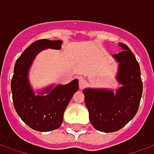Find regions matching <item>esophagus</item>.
Returning a JSON list of instances; mask_svg holds the SVG:
<instances>
[{
  "label": "esophagus",
  "mask_w": 154,
  "mask_h": 154,
  "mask_svg": "<svg viewBox=\"0 0 154 154\" xmlns=\"http://www.w3.org/2000/svg\"><path fill=\"white\" fill-rule=\"evenodd\" d=\"M86 80H85V78L83 77H80L79 78V87H80V89H82L84 87H85V85H86Z\"/></svg>",
  "instance_id": "1"
}]
</instances>
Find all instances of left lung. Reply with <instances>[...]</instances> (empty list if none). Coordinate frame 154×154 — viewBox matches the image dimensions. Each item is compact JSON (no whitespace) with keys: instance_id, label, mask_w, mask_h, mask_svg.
Returning <instances> with one entry per match:
<instances>
[{"instance_id":"1","label":"left lung","mask_w":154,"mask_h":154,"mask_svg":"<svg viewBox=\"0 0 154 154\" xmlns=\"http://www.w3.org/2000/svg\"><path fill=\"white\" fill-rule=\"evenodd\" d=\"M118 45L123 51L112 57L118 63L116 78L120 87L116 92L107 88L82 91L91 125L105 133L122 129L134 117L143 93L140 67L135 56L125 44Z\"/></svg>"}]
</instances>
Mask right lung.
<instances>
[{"label": "right lung", "instance_id": "right-lung-1", "mask_svg": "<svg viewBox=\"0 0 154 154\" xmlns=\"http://www.w3.org/2000/svg\"><path fill=\"white\" fill-rule=\"evenodd\" d=\"M63 41L39 39L31 44L16 60L11 80L13 103L16 113L31 129L47 132L58 129L64 111L74 93L78 90V80L66 85H50L37 91L33 90L29 72L36 55L46 48L60 49Z\"/></svg>", "mask_w": 154, "mask_h": 154}]
</instances>
